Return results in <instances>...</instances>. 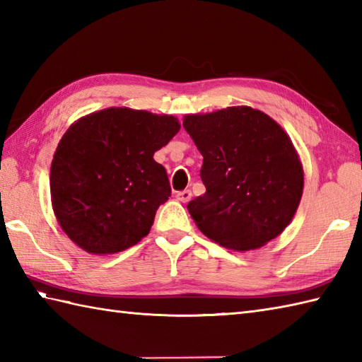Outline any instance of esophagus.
<instances>
[{
	"instance_id": "34e87169",
	"label": "esophagus",
	"mask_w": 362,
	"mask_h": 362,
	"mask_svg": "<svg viewBox=\"0 0 362 362\" xmlns=\"http://www.w3.org/2000/svg\"><path fill=\"white\" fill-rule=\"evenodd\" d=\"M190 198H192L190 190H182V192H178V194H176V199H178V202H181V203L190 202Z\"/></svg>"
}]
</instances>
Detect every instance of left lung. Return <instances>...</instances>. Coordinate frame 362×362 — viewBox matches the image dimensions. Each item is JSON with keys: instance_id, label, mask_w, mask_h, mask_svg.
Masks as SVG:
<instances>
[{"instance_id": "1", "label": "left lung", "mask_w": 362, "mask_h": 362, "mask_svg": "<svg viewBox=\"0 0 362 362\" xmlns=\"http://www.w3.org/2000/svg\"><path fill=\"white\" fill-rule=\"evenodd\" d=\"M182 125L203 155L206 194L187 204L198 229L238 252L282 234L303 192L300 158L284 128L246 105L186 115Z\"/></svg>"}]
</instances>
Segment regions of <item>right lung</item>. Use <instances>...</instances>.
Returning <instances> with one entry per match:
<instances>
[{
    "mask_svg": "<svg viewBox=\"0 0 362 362\" xmlns=\"http://www.w3.org/2000/svg\"><path fill=\"white\" fill-rule=\"evenodd\" d=\"M180 120L111 107L77 119L52 158L51 204L62 230L85 252L116 254L148 235L170 197L155 151L180 132Z\"/></svg>",
    "mask_w": 362,
    "mask_h": 362,
    "instance_id": "1",
    "label": "right lung"
}]
</instances>
